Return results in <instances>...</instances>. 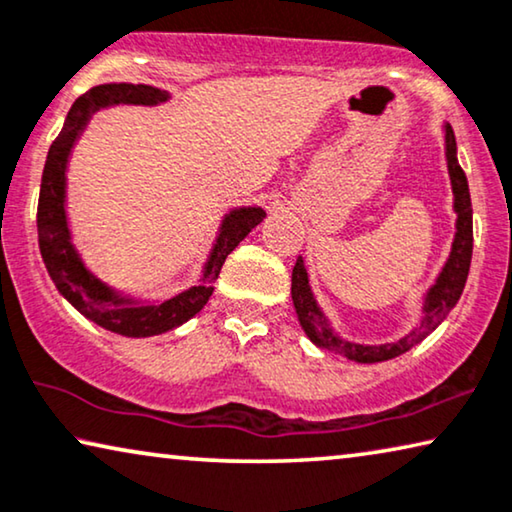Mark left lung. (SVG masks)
Wrapping results in <instances>:
<instances>
[{"label": "left lung", "instance_id": "left-lung-1", "mask_svg": "<svg viewBox=\"0 0 512 512\" xmlns=\"http://www.w3.org/2000/svg\"><path fill=\"white\" fill-rule=\"evenodd\" d=\"M446 159H448V173L450 182H453V196H455V212H457V233L453 242V251H450L448 263L443 265V270L436 279V284L429 288L425 298V316L418 328H413L409 335L390 344H355L342 339L335 330L330 328V323L325 321L323 311L318 309L314 295H311L307 270L302 258L295 261L293 277H291V295L293 305L298 311L302 330L307 332V337L316 346L328 348V351H335L344 358L353 362H365V365H372V362H383L392 360L397 355H402L420 344L429 332L436 330L443 318L450 314V309L457 305L459 295L464 291L466 277H469L471 268V254H473V210H471V196H469V182H466V175L462 166L457 161V143L455 133L450 124H446Z\"/></svg>", "mask_w": 512, "mask_h": 512}]
</instances>
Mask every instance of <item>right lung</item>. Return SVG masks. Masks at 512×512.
Returning a JSON list of instances; mask_svg holds the SVG:
<instances>
[{
  "instance_id": "right-lung-1",
  "label": "right lung",
  "mask_w": 512,
  "mask_h": 512,
  "mask_svg": "<svg viewBox=\"0 0 512 512\" xmlns=\"http://www.w3.org/2000/svg\"><path fill=\"white\" fill-rule=\"evenodd\" d=\"M168 92L157 90L152 85L110 83L92 87L90 92L78 96L64 127L50 145L46 166L41 177L39 210H36V228H39V249L46 263L50 279L55 281L57 291L76 307L85 318L96 325L124 337H152L161 335L187 323L191 316L205 307L214 291V279L219 277L226 256L247 238L251 228L261 224L265 212L261 207H240L226 214L221 224L217 244L205 263L203 279L198 286L182 291L175 298L159 302V305H136L129 298L117 295L113 288L103 284L80 261L76 247L71 242L69 224H66V164H69L71 147L85 129L87 120L99 108L115 106V103H140V106H157L166 101Z\"/></svg>"
}]
</instances>
